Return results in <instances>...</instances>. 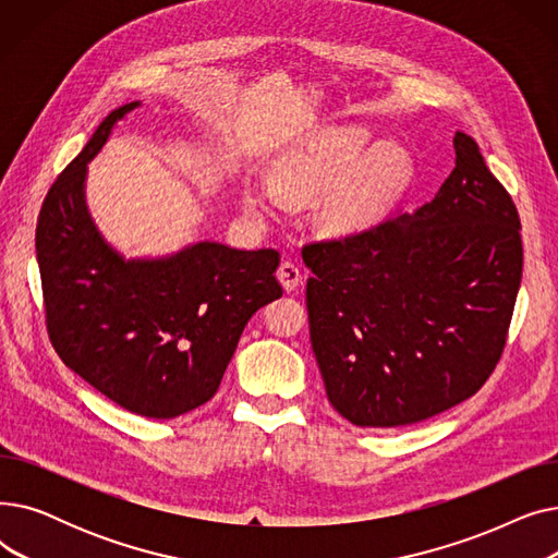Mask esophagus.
<instances>
[{"mask_svg": "<svg viewBox=\"0 0 558 558\" xmlns=\"http://www.w3.org/2000/svg\"><path fill=\"white\" fill-rule=\"evenodd\" d=\"M278 280H280V284L287 289V291H294L299 284H301V269H299V264L296 262H282L280 267H278Z\"/></svg>", "mask_w": 558, "mask_h": 558, "instance_id": "1", "label": "esophagus"}]
</instances>
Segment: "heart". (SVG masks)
Segmentation results:
<instances>
[{
	"mask_svg": "<svg viewBox=\"0 0 558 558\" xmlns=\"http://www.w3.org/2000/svg\"><path fill=\"white\" fill-rule=\"evenodd\" d=\"M414 167L404 151L377 149L364 126H332L280 162L276 181H248L246 215L267 219L284 210V196L316 198V221L330 238H355L383 223L412 187Z\"/></svg>",
	"mask_w": 558,
	"mask_h": 558,
	"instance_id": "1",
	"label": "heart"
}]
</instances>
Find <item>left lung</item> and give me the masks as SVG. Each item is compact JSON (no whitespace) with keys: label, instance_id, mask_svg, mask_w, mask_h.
<instances>
[{"label":"left lung","instance_id":"obj_1","mask_svg":"<svg viewBox=\"0 0 558 558\" xmlns=\"http://www.w3.org/2000/svg\"><path fill=\"white\" fill-rule=\"evenodd\" d=\"M412 215L303 248L310 339L328 400L357 427H400L468 400L502 355L522 278L518 210L480 146Z\"/></svg>","mask_w":558,"mask_h":558}]
</instances>
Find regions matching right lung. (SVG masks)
<instances>
[{"label": "right lung", "instance_id": "right-lung-1", "mask_svg": "<svg viewBox=\"0 0 558 558\" xmlns=\"http://www.w3.org/2000/svg\"><path fill=\"white\" fill-rule=\"evenodd\" d=\"M140 106L112 110L58 175L38 217L36 255L58 357L129 412L175 418L217 393L248 318L282 296L280 255L194 242L126 257L106 242L85 201L87 165Z\"/></svg>", "mask_w": 558, "mask_h": 558}]
</instances>
